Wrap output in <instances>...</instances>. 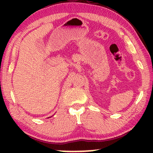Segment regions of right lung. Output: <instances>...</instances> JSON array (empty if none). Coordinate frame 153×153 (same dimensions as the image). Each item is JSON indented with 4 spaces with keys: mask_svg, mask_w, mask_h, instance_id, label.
<instances>
[{
    "mask_svg": "<svg viewBox=\"0 0 153 153\" xmlns=\"http://www.w3.org/2000/svg\"><path fill=\"white\" fill-rule=\"evenodd\" d=\"M48 118H49V117H48Z\"/></svg>",
    "mask_w": 153,
    "mask_h": 153,
    "instance_id": "add662e5",
    "label": "right lung"
}]
</instances>
